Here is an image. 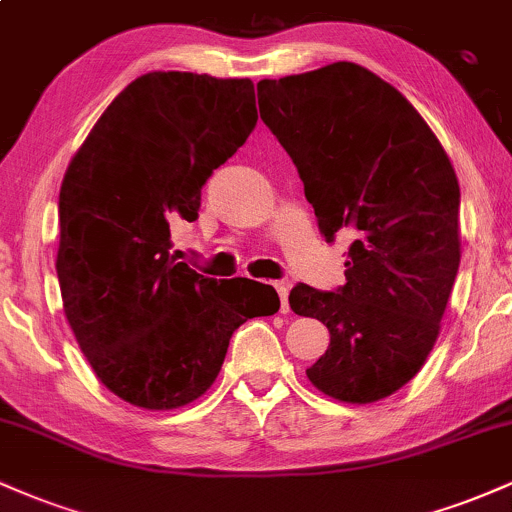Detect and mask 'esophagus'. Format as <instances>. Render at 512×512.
<instances>
[{
	"label": "esophagus",
	"mask_w": 512,
	"mask_h": 512,
	"mask_svg": "<svg viewBox=\"0 0 512 512\" xmlns=\"http://www.w3.org/2000/svg\"><path fill=\"white\" fill-rule=\"evenodd\" d=\"M276 293H279V301H281V313H289V286L286 284H274Z\"/></svg>",
	"instance_id": "34e87169"
}]
</instances>
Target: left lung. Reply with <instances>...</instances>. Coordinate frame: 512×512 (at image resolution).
I'll list each match as a JSON object with an SVG mask.
<instances>
[{"label": "left lung", "mask_w": 512, "mask_h": 512, "mask_svg": "<svg viewBox=\"0 0 512 512\" xmlns=\"http://www.w3.org/2000/svg\"><path fill=\"white\" fill-rule=\"evenodd\" d=\"M257 101L322 236L354 238L344 286L296 284L289 296L293 313L330 330L308 380L351 404L390 397L431 354L460 267L450 158L414 105L361 64L262 79Z\"/></svg>", "instance_id": "obj_1"}]
</instances>
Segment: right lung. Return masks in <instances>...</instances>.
Segmentation results:
<instances>
[{
  "label": "right lung",
  "mask_w": 512,
  "mask_h": 512,
  "mask_svg": "<svg viewBox=\"0 0 512 512\" xmlns=\"http://www.w3.org/2000/svg\"><path fill=\"white\" fill-rule=\"evenodd\" d=\"M257 125L250 79L151 72L105 108L64 173V315L93 373L142 409L195 402L233 332L274 315L252 279H209L170 255V223L197 221L202 187Z\"/></svg>",
  "instance_id": "add662e5"
}]
</instances>
